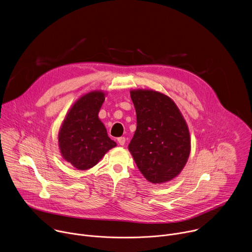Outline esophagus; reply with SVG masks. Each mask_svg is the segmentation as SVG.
I'll return each mask as SVG.
<instances>
[{
  "instance_id": "obj_1",
  "label": "esophagus",
  "mask_w": 252,
  "mask_h": 252,
  "mask_svg": "<svg viewBox=\"0 0 252 252\" xmlns=\"http://www.w3.org/2000/svg\"><path fill=\"white\" fill-rule=\"evenodd\" d=\"M118 142L120 143L121 146H124L125 143H126V137H124V136H122V137H119V138H118Z\"/></svg>"
}]
</instances>
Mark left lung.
<instances>
[{"instance_id": "obj_1", "label": "left lung", "mask_w": 252, "mask_h": 252, "mask_svg": "<svg viewBox=\"0 0 252 252\" xmlns=\"http://www.w3.org/2000/svg\"><path fill=\"white\" fill-rule=\"evenodd\" d=\"M136 130L128 145L139 171L152 184H163L184 169L190 154L189 126L174 101L153 90H131Z\"/></svg>"}]
</instances>
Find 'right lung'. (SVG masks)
I'll return each mask as SVG.
<instances>
[{
  "label": "right lung",
  "instance_id": "1",
  "mask_svg": "<svg viewBox=\"0 0 252 252\" xmlns=\"http://www.w3.org/2000/svg\"><path fill=\"white\" fill-rule=\"evenodd\" d=\"M105 93L93 91L82 95L68 110L59 131L63 158L80 170L94 166L117 143L107 135L98 119Z\"/></svg>",
  "mask_w": 252,
  "mask_h": 252
}]
</instances>
